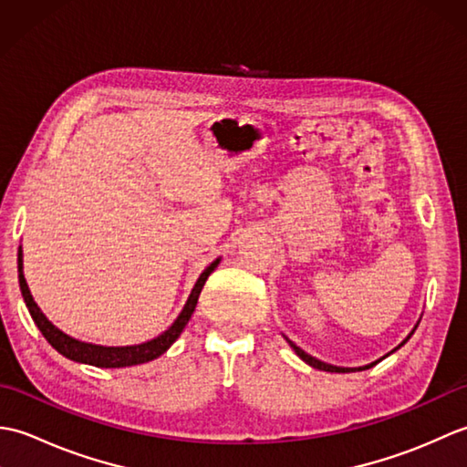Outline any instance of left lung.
Listing matches in <instances>:
<instances>
[{
  "label": "left lung",
  "instance_id": "obj_1",
  "mask_svg": "<svg viewBox=\"0 0 467 467\" xmlns=\"http://www.w3.org/2000/svg\"><path fill=\"white\" fill-rule=\"evenodd\" d=\"M415 329H418V325L413 327V331H411L408 337H405V339H403L398 347H395L393 351H398L400 347H403L405 343H408V341H410V337L415 333ZM285 339H286V337H285ZM286 343H289V345L293 347V351H295L296 355H299L301 359H303L306 365H311V367H315V369H321V371H329V373H353V371H365V369H369V367L377 365V363H379V361L383 359V357H381V359H377V361H373V363H369V365H363V367H337V365H331V363H325V361H321V359H317V357H313V355H309V353H305V351L301 349V347H296L291 339H286ZM393 351H391V353H393ZM387 355H389V353H387ZM387 355H385V357H387Z\"/></svg>",
  "mask_w": 467,
  "mask_h": 467
}]
</instances>
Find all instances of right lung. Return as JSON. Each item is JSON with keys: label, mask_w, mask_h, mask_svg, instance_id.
Segmentation results:
<instances>
[{"label": "right lung", "mask_w": 467, "mask_h": 467, "mask_svg": "<svg viewBox=\"0 0 467 467\" xmlns=\"http://www.w3.org/2000/svg\"><path fill=\"white\" fill-rule=\"evenodd\" d=\"M218 263H221V256H218L216 261H213L201 273V276H198V281L192 286L191 295H188L182 311L178 313L174 323L168 327L164 333H161L158 337H154V339L146 341V343L126 345V347H106V345L86 343V341L76 339V337H72V335L64 333L62 329H57V327L42 313V309H39L37 303L34 301L32 293H29V286H27L26 276H24L22 246H19V251H17V279H19V289H22V296H24L29 315H32V319L37 325V329L42 331V335L46 337V341L52 345L57 353H62L64 357H67V359H72L76 363L104 367V369H116V367H132V365L148 363L171 349V345L178 339V337H181L188 319L192 317V313L196 309V303H198V295H201L206 279L216 269Z\"/></svg>", "instance_id": "obj_1"}]
</instances>
